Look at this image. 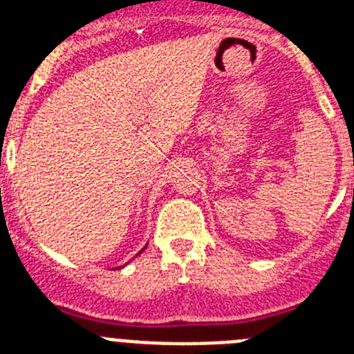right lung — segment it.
<instances>
[{"label":"right lung","mask_w":354,"mask_h":354,"mask_svg":"<svg viewBox=\"0 0 354 354\" xmlns=\"http://www.w3.org/2000/svg\"><path fill=\"white\" fill-rule=\"evenodd\" d=\"M145 248H147V246H145ZM145 248H142V252H143V250H145ZM142 252H140V253H142Z\"/></svg>","instance_id":"right-lung-1"}]
</instances>
